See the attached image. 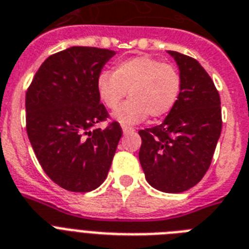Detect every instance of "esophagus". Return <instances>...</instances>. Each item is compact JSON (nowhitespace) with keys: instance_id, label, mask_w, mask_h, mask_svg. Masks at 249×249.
<instances>
[{"instance_id":"esophagus-1","label":"esophagus","mask_w":249,"mask_h":249,"mask_svg":"<svg viewBox=\"0 0 249 249\" xmlns=\"http://www.w3.org/2000/svg\"><path fill=\"white\" fill-rule=\"evenodd\" d=\"M135 129L133 126H128V125H123V133L124 134H129V133H133Z\"/></svg>"}]
</instances>
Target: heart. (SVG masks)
Segmentation results:
<instances>
[{"label":"heart","mask_w":249,"mask_h":249,"mask_svg":"<svg viewBox=\"0 0 249 249\" xmlns=\"http://www.w3.org/2000/svg\"><path fill=\"white\" fill-rule=\"evenodd\" d=\"M96 86L100 100L108 108L117 107L129 89L131 99L118 106L112 116L121 125H134L148 115L162 118L168 114L178 100L182 81L175 66L141 55L118 62L114 72L100 73Z\"/></svg>","instance_id":"heart-1"}]
</instances>
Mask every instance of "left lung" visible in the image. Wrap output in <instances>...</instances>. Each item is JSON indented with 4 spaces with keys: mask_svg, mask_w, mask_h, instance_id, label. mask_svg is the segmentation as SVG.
Listing matches in <instances>:
<instances>
[{
    "mask_svg": "<svg viewBox=\"0 0 249 249\" xmlns=\"http://www.w3.org/2000/svg\"><path fill=\"white\" fill-rule=\"evenodd\" d=\"M182 81L176 105L163 123L139 130V160L152 187L178 194L201 181L221 133L220 96L194 58L168 50Z\"/></svg>",
    "mask_w": 249,
    "mask_h": 249,
    "instance_id": "obj_1",
    "label": "left lung"
}]
</instances>
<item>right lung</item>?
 Wrapping results in <instances>:
<instances>
[{"label":"right lung","mask_w":249,"mask_h":249,"mask_svg":"<svg viewBox=\"0 0 249 249\" xmlns=\"http://www.w3.org/2000/svg\"><path fill=\"white\" fill-rule=\"evenodd\" d=\"M114 50L72 47L44 60L25 99L26 131L53 182L72 192L97 189L107 177L123 130L108 118L97 78Z\"/></svg>","instance_id":"right-lung-1"}]
</instances>
